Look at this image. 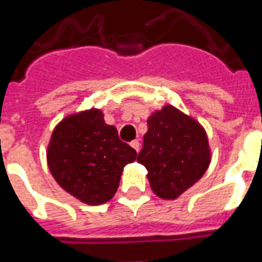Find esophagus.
<instances>
[{
  "instance_id": "obj_1",
  "label": "esophagus",
  "mask_w": 262,
  "mask_h": 262,
  "mask_svg": "<svg viewBox=\"0 0 262 262\" xmlns=\"http://www.w3.org/2000/svg\"><path fill=\"white\" fill-rule=\"evenodd\" d=\"M130 145L136 149V151H139V149H140V141H139V140H133V141L130 143Z\"/></svg>"
}]
</instances>
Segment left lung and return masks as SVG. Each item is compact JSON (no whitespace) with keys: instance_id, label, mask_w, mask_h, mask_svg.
<instances>
[{"instance_id":"obj_1","label":"left lung","mask_w":262,"mask_h":262,"mask_svg":"<svg viewBox=\"0 0 262 262\" xmlns=\"http://www.w3.org/2000/svg\"><path fill=\"white\" fill-rule=\"evenodd\" d=\"M143 148L137 162L148 170L155 195L176 199L192 187L210 165V147L203 126L196 119L167 104L147 121Z\"/></svg>"}]
</instances>
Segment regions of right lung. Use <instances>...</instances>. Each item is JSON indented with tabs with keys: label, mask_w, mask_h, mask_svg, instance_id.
<instances>
[{
	"label": "right lung",
	"mask_w": 262,
	"mask_h": 262,
	"mask_svg": "<svg viewBox=\"0 0 262 262\" xmlns=\"http://www.w3.org/2000/svg\"><path fill=\"white\" fill-rule=\"evenodd\" d=\"M136 157V149L119 140L117 127L107 125L97 108L71 114L57 123L47 151L57 184L92 206L115 195L123 167Z\"/></svg>",
	"instance_id": "right-lung-1"
}]
</instances>
